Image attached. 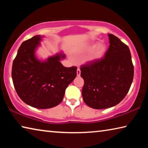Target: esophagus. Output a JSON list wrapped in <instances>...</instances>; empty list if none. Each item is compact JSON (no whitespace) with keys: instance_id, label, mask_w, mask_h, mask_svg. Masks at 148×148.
Wrapping results in <instances>:
<instances>
[{"instance_id":"1","label":"esophagus","mask_w":148,"mask_h":148,"mask_svg":"<svg viewBox=\"0 0 148 148\" xmlns=\"http://www.w3.org/2000/svg\"><path fill=\"white\" fill-rule=\"evenodd\" d=\"M80 74H81V71H80V69L78 68L77 69V76H80Z\"/></svg>"}]
</instances>
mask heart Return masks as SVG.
Listing matches in <instances>:
<instances>
[{
    "mask_svg": "<svg viewBox=\"0 0 148 148\" xmlns=\"http://www.w3.org/2000/svg\"><path fill=\"white\" fill-rule=\"evenodd\" d=\"M91 51H92L88 57V60L90 61H97L104 56L106 51V46L103 43H99L97 45L91 43L85 46L84 48L85 52H89Z\"/></svg>",
    "mask_w": 148,
    "mask_h": 148,
    "instance_id": "b5f03b06",
    "label": "heart"
}]
</instances>
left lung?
<instances>
[{"label":"left lung","mask_w":148,"mask_h":148,"mask_svg":"<svg viewBox=\"0 0 148 148\" xmlns=\"http://www.w3.org/2000/svg\"><path fill=\"white\" fill-rule=\"evenodd\" d=\"M110 46L104 57L80 67L84 79L82 97L87 106L104 109L119 104L129 92L134 77V66L129 47L108 34Z\"/></svg>","instance_id":"left-lung-1"}]
</instances>
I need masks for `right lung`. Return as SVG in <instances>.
I'll return each mask as SVG.
<instances>
[{
  "mask_svg": "<svg viewBox=\"0 0 148 148\" xmlns=\"http://www.w3.org/2000/svg\"><path fill=\"white\" fill-rule=\"evenodd\" d=\"M42 36L36 35L24 41L12 64V77L15 89L25 103L38 109L57 106L65 90L76 76L77 67H65L57 54L42 62L35 57V49Z\"/></svg>",
  "mask_w": 148,
  "mask_h": 148,
  "instance_id": "obj_1",
  "label": "right lung"
}]
</instances>
